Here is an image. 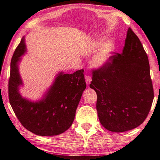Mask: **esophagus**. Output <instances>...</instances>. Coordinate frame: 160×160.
Returning <instances> with one entry per match:
<instances>
[{
    "instance_id": "esophagus-1",
    "label": "esophagus",
    "mask_w": 160,
    "mask_h": 160,
    "mask_svg": "<svg viewBox=\"0 0 160 160\" xmlns=\"http://www.w3.org/2000/svg\"><path fill=\"white\" fill-rule=\"evenodd\" d=\"M85 80H86V82L87 83V85H89L91 82V78L90 76H86L85 77Z\"/></svg>"
}]
</instances>
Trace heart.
Masks as SVG:
<instances>
[{"instance_id": "b5f03b06", "label": "heart", "mask_w": 160, "mask_h": 160, "mask_svg": "<svg viewBox=\"0 0 160 160\" xmlns=\"http://www.w3.org/2000/svg\"><path fill=\"white\" fill-rule=\"evenodd\" d=\"M115 50V43L111 40L103 41L100 43L97 52L91 60V64L96 68H102L110 62Z\"/></svg>"}]
</instances>
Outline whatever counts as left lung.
I'll return each mask as SVG.
<instances>
[{
  "mask_svg": "<svg viewBox=\"0 0 160 160\" xmlns=\"http://www.w3.org/2000/svg\"><path fill=\"white\" fill-rule=\"evenodd\" d=\"M90 88L97 93L100 124L112 132H124L141 125L152 106L154 91L148 55L131 28L121 54L93 71Z\"/></svg>",
  "mask_w": 160,
  "mask_h": 160,
  "instance_id": "obj_1",
  "label": "left lung"
}]
</instances>
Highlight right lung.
Returning a JSON list of instances; mask_svg holds the SVG:
<instances>
[{
  "instance_id": "right-lung-1",
  "label": "right lung",
  "mask_w": 160,
  "mask_h": 160,
  "mask_svg": "<svg viewBox=\"0 0 160 160\" xmlns=\"http://www.w3.org/2000/svg\"><path fill=\"white\" fill-rule=\"evenodd\" d=\"M26 52L24 36L10 63L8 93L11 107L22 126L36 135L50 136L62 133L74 122L77 106L86 88L83 69L71 74L58 72L42 98L32 101L19 93L24 83L19 64Z\"/></svg>"
}]
</instances>
